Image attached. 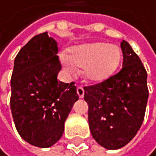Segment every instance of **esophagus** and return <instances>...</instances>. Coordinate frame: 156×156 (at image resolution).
Instances as JSON below:
<instances>
[{"label": "esophagus", "mask_w": 156, "mask_h": 156, "mask_svg": "<svg viewBox=\"0 0 156 156\" xmlns=\"http://www.w3.org/2000/svg\"><path fill=\"white\" fill-rule=\"evenodd\" d=\"M76 91H77V94H79V96L80 98H83V95H84V89L83 88V86H77V88H76Z\"/></svg>", "instance_id": "obj_1"}]
</instances>
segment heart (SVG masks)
I'll use <instances>...</instances> for the list:
<instances>
[{
  "label": "heart",
  "instance_id": "b5f03b06",
  "mask_svg": "<svg viewBox=\"0 0 156 156\" xmlns=\"http://www.w3.org/2000/svg\"><path fill=\"white\" fill-rule=\"evenodd\" d=\"M122 61L121 49L105 42L88 43L73 48L69 57L63 56L65 69L75 73L76 67H84V76L90 81H103L116 72Z\"/></svg>",
  "mask_w": 156,
  "mask_h": 156
}]
</instances>
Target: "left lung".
Listing matches in <instances>:
<instances>
[{"mask_svg":"<svg viewBox=\"0 0 156 156\" xmlns=\"http://www.w3.org/2000/svg\"><path fill=\"white\" fill-rule=\"evenodd\" d=\"M122 69L96 84L84 86L93 139L107 149L125 147L136 135L146 114L147 73L130 44L123 40Z\"/></svg>","mask_w":156,"mask_h":156,"instance_id":"obj_1","label":"left lung"}]
</instances>
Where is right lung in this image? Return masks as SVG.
Returning a JSON list of instances; mask_svg holds the SVG:
<instances>
[{"instance_id":"obj_1","label":"right lung","mask_w":156,"mask_h":156,"mask_svg":"<svg viewBox=\"0 0 156 156\" xmlns=\"http://www.w3.org/2000/svg\"><path fill=\"white\" fill-rule=\"evenodd\" d=\"M57 42L47 32L31 38L14 59L10 109L18 134L27 143L49 147L61 139L79 95L75 83L57 79L62 69Z\"/></svg>"}]
</instances>
